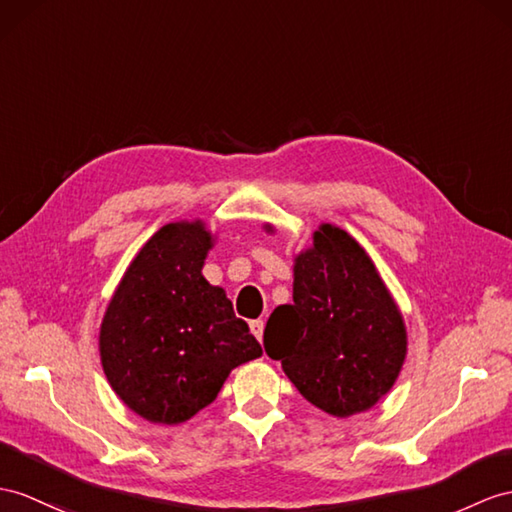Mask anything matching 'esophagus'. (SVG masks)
Returning a JSON list of instances; mask_svg holds the SVG:
<instances>
[{"instance_id":"1","label":"esophagus","mask_w":512,"mask_h":512,"mask_svg":"<svg viewBox=\"0 0 512 512\" xmlns=\"http://www.w3.org/2000/svg\"><path fill=\"white\" fill-rule=\"evenodd\" d=\"M249 330H252V334L256 336L258 341H263V332H265V321L263 319H254L249 321Z\"/></svg>"}]
</instances>
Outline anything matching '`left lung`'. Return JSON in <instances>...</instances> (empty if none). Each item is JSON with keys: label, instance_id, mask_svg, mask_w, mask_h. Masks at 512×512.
<instances>
[{"label": "left lung", "instance_id": "left-lung-1", "mask_svg": "<svg viewBox=\"0 0 512 512\" xmlns=\"http://www.w3.org/2000/svg\"><path fill=\"white\" fill-rule=\"evenodd\" d=\"M406 347L404 317L369 254L321 223L313 245L295 256L293 304L271 313L265 352L310 404L343 419L391 391Z\"/></svg>", "mask_w": 512, "mask_h": 512}]
</instances>
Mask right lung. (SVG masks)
I'll list each match as a JSON object with an SVG mask.
<instances>
[{
    "label": "right lung",
    "instance_id": "1",
    "mask_svg": "<svg viewBox=\"0 0 512 512\" xmlns=\"http://www.w3.org/2000/svg\"><path fill=\"white\" fill-rule=\"evenodd\" d=\"M204 221L162 226L134 256L99 328L112 391L136 415L165 426L215 402L234 367L263 356L249 326L202 267L213 247Z\"/></svg>",
    "mask_w": 512,
    "mask_h": 512
}]
</instances>
